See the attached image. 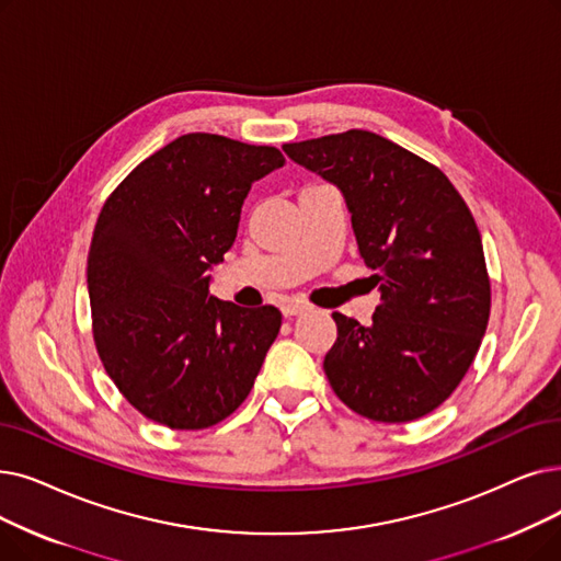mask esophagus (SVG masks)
<instances>
[{
  "instance_id": "1",
  "label": "esophagus",
  "mask_w": 561,
  "mask_h": 561,
  "mask_svg": "<svg viewBox=\"0 0 561 561\" xmlns=\"http://www.w3.org/2000/svg\"><path fill=\"white\" fill-rule=\"evenodd\" d=\"M302 311H307V305H302V302H298V300H286V302H282V313L286 316V319H290V316H298V313H302Z\"/></svg>"
}]
</instances>
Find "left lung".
<instances>
[{
	"label": "left lung",
	"mask_w": 561,
	"mask_h": 561,
	"mask_svg": "<svg viewBox=\"0 0 561 561\" xmlns=\"http://www.w3.org/2000/svg\"><path fill=\"white\" fill-rule=\"evenodd\" d=\"M344 192L359 254L380 286L371 325L334 311L323 369L357 415L401 424L445 403L466 378L491 316L481 233L451 181L369 130L284 144Z\"/></svg>",
	"instance_id": "left-lung-1"
}]
</instances>
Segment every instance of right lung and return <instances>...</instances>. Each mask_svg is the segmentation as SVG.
<instances>
[{"label": "right lung", "mask_w": 561, "mask_h": 561, "mask_svg": "<svg viewBox=\"0 0 561 561\" xmlns=\"http://www.w3.org/2000/svg\"><path fill=\"white\" fill-rule=\"evenodd\" d=\"M275 146L190 133L141 160L105 199L87 256L95 351L124 399L176 431L220 424L248 399L282 325L273 305L210 296L252 183Z\"/></svg>", "instance_id": "add662e5"}]
</instances>
